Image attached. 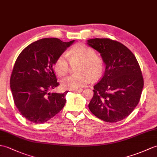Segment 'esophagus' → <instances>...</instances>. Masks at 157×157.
<instances>
[{"mask_svg": "<svg viewBox=\"0 0 157 157\" xmlns=\"http://www.w3.org/2000/svg\"><path fill=\"white\" fill-rule=\"evenodd\" d=\"M83 91V89H79V90H73V92H78V93H80V92H82Z\"/></svg>", "mask_w": 157, "mask_h": 157, "instance_id": "obj_1", "label": "esophagus"}]
</instances>
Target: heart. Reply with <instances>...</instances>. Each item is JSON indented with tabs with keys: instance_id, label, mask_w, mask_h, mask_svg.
I'll return each mask as SVG.
<instances>
[{
	"instance_id": "obj_1",
	"label": "heart",
	"mask_w": 157,
	"mask_h": 157,
	"mask_svg": "<svg viewBox=\"0 0 157 157\" xmlns=\"http://www.w3.org/2000/svg\"><path fill=\"white\" fill-rule=\"evenodd\" d=\"M68 57L71 63L80 62L79 75H72L61 80V87L65 90H74L87 84L92 78H100L102 74L104 64L100 57L96 56L93 49L82 43H78L70 50ZM65 55H61L54 64V70L59 77L67 74L70 61Z\"/></svg>"
}]
</instances>
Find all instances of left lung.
<instances>
[{
	"mask_svg": "<svg viewBox=\"0 0 157 157\" xmlns=\"http://www.w3.org/2000/svg\"><path fill=\"white\" fill-rule=\"evenodd\" d=\"M87 44L100 53L105 65L103 77L94 86L90 110L105 122L120 121L140 101L144 86L140 65L132 52L118 41L96 38Z\"/></svg>",
	"mask_w": 157,
	"mask_h": 157,
	"instance_id": "1",
	"label": "left lung"
}]
</instances>
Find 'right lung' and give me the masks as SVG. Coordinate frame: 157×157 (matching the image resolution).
Wrapping results in <instances>:
<instances>
[{
    "instance_id": "right-lung-1",
    "label": "right lung",
    "mask_w": 157,
    "mask_h": 157,
    "mask_svg": "<svg viewBox=\"0 0 157 157\" xmlns=\"http://www.w3.org/2000/svg\"><path fill=\"white\" fill-rule=\"evenodd\" d=\"M74 42L41 39L25 47L18 56L10 76V89L16 107L29 121L44 123L64 107L68 91L49 92L59 86L53 67Z\"/></svg>"
}]
</instances>
